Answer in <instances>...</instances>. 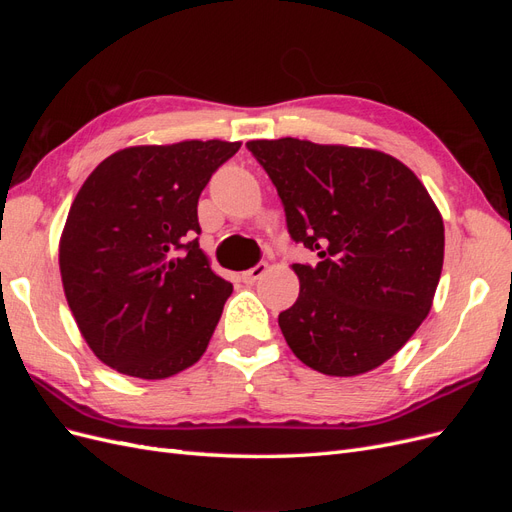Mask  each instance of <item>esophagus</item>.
Listing matches in <instances>:
<instances>
[{
    "label": "esophagus",
    "instance_id": "obj_1",
    "mask_svg": "<svg viewBox=\"0 0 512 512\" xmlns=\"http://www.w3.org/2000/svg\"><path fill=\"white\" fill-rule=\"evenodd\" d=\"M267 262H258L256 267H252V269H247L245 273H243V282H247V284H254V282H258L262 275L267 273Z\"/></svg>",
    "mask_w": 512,
    "mask_h": 512
}]
</instances>
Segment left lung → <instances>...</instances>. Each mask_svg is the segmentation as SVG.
<instances>
[{
  "mask_svg": "<svg viewBox=\"0 0 512 512\" xmlns=\"http://www.w3.org/2000/svg\"><path fill=\"white\" fill-rule=\"evenodd\" d=\"M286 211L301 290L277 322L290 350L327 376H359L427 318L444 262V224L425 185L389 153L299 138L250 141Z\"/></svg>",
  "mask_w": 512,
  "mask_h": 512,
  "instance_id": "1",
  "label": "left lung"
}]
</instances>
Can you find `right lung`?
Listing matches in <instances>:
<instances>
[{
    "instance_id": "1",
    "label": "right lung",
    "mask_w": 512,
    "mask_h": 512,
    "mask_svg": "<svg viewBox=\"0 0 512 512\" xmlns=\"http://www.w3.org/2000/svg\"><path fill=\"white\" fill-rule=\"evenodd\" d=\"M241 143L121 149L76 194L59 271L89 348L119 374L162 380L194 365L232 284L200 250L198 198Z\"/></svg>"
}]
</instances>
